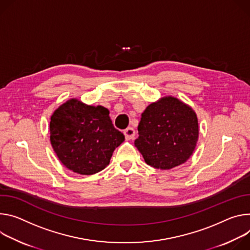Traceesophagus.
Returning <instances> with one entry per match:
<instances>
[{
    "label": "esophagus",
    "instance_id": "1",
    "mask_svg": "<svg viewBox=\"0 0 250 250\" xmlns=\"http://www.w3.org/2000/svg\"><path fill=\"white\" fill-rule=\"evenodd\" d=\"M135 130L132 128V127H129V128H127V129H125L124 130V135H125V137H126V139H128V140H131V139H133V138L135 137Z\"/></svg>",
    "mask_w": 250,
    "mask_h": 250
}]
</instances>
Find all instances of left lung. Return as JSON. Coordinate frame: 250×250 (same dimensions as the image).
<instances>
[{
	"label": "left lung",
	"instance_id": "1",
	"mask_svg": "<svg viewBox=\"0 0 250 250\" xmlns=\"http://www.w3.org/2000/svg\"><path fill=\"white\" fill-rule=\"evenodd\" d=\"M135 147L146 164L171 170L186 163L199 139L197 114L189 105L168 95L147 106L139 125Z\"/></svg>",
	"mask_w": 250,
	"mask_h": 250
}]
</instances>
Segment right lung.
Here are the masks:
<instances>
[{
	"instance_id": "1",
	"label": "right lung",
	"mask_w": 250,
	"mask_h": 250,
	"mask_svg": "<svg viewBox=\"0 0 250 250\" xmlns=\"http://www.w3.org/2000/svg\"><path fill=\"white\" fill-rule=\"evenodd\" d=\"M50 143L65 167L80 175L105 169L114 150L125 140L114 128L109 110L71 98L54 111L49 123Z\"/></svg>"
}]
</instances>
